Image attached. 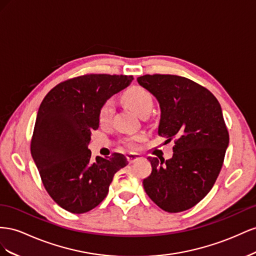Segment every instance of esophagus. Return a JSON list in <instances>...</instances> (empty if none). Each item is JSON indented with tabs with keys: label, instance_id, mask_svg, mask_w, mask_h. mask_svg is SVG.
<instances>
[{
	"label": "esophagus",
	"instance_id": "34e87169",
	"mask_svg": "<svg viewBox=\"0 0 256 256\" xmlns=\"http://www.w3.org/2000/svg\"><path fill=\"white\" fill-rule=\"evenodd\" d=\"M126 158L128 160V163L132 164V163H135L136 160L142 158V156H140V154H137V153H130V154L126 156Z\"/></svg>",
	"mask_w": 256,
	"mask_h": 256
}]
</instances>
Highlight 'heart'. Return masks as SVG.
<instances>
[{"label": "heart", "instance_id": "obj_1", "mask_svg": "<svg viewBox=\"0 0 256 256\" xmlns=\"http://www.w3.org/2000/svg\"><path fill=\"white\" fill-rule=\"evenodd\" d=\"M121 100L124 105H126L130 109L138 114L140 116H144L149 114L153 107V98L151 93L144 89L142 86H130L122 93ZM114 103L112 100H105L102 104L98 110V119L100 123H107L110 121L114 114ZM144 140V135L138 134L128 138L126 144L130 148H136L138 144Z\"/></svg>", "mask_w": 256, "mask_h": 256}]
</instances>
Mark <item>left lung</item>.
<instances>
[{"instance_id": "left-lung-1", "label": "left lung", "mask_w": 256, "mask_h": 256, "mask_svg": "<svg viewBox=\"0 0 256 256\" xmlns=\"http://www.w3.org/2000/svg\"><path fill=\"white\" fill-rule=\"evenodd\" d=\"M137 82L158 100V135L174 140L172 158H148L152 172L144 191L160 209L181 212L210 192L221 172L230 135L220 103L186 77L144 75Z\"/></svg>"}]
</instances>
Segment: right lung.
Wrapping results in <instances>:
<instances>
[{
	"label": "right lung",
	"mask_w": 256,
	"mask_h": 256,
	"mask_svg": "<svg viewBox=\"0 0 256 256\" xmlns=\"http://www.w3.org/2000/svg\"><path fill=\"white\" fill-rule=\"evenodd\" d=\"M133 79L126 75L78 76L56 84L42 102L31 154L51 198L72 214L98 206L114 174L128 165L120 153L93 160L88 144L92 130L98 128L102 104Z\"/></svg>",
	"instance_id": "add662e5"
}]
</instances>
